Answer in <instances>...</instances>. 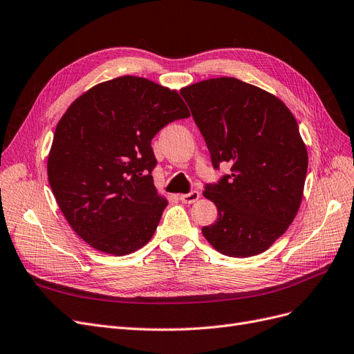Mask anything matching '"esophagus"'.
I'll list each match as a JSON object with an SVG mask.
<instances>
[{"instance_id":"34e87169","label":"esophagus","mask_w":354,"mask_h":354,"mask_svg":"<svg viewBox=\"0 0 354 354\" xmlns=\"http://www.w3.org/2000/svg\"><path fill=\"white\" fill-rule=\"evenodd\" d=\"M200 197H201V195H200L198 191H191L188 194H180L179 200L184 204H192V203L197 201Z\"/></svg>"}]
</instances>
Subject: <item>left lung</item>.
<instances>
[{"instance_id":"obj_1","label":"left lung","mask_w":354,"mask_h":354,"mask_svg":"<svg viewBox=\"0 0 354 354\" xmlns=\"http://www.w3.org/2000/svg\"><path fill=\"white\" fill-rule=\"evenodd\" d=\"M210 151L212 165L230 175L204 187L218 212L203 234L218 252L245 258L264 252L287 230L300 201L308 153L286 104L233 77L180 90Z\"/></svg>"}]
</instances>
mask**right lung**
I'll use <instances>...</instances> for the list:
<instances>
[{"instance_id":"obj_1","label":"right lung","mask_w":354,"mask_h":354,"mask_svg":"<svg viewBox=\"0 0 354 354\" xmlns=\"http://www.w3.org/2000/svg\"><path fill=\"white\" fill-rule=\"evenodd\" d=\"M189 112L175 90L124 75L91 87L59 120L48 179L73 230L122 257L154 234L167 201L157 194L151 140Z\"/></svg>"}]
</instances>
